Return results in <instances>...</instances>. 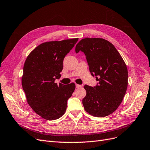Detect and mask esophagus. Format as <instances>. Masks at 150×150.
Returning a JSON list of instances; mask_svg holds the SVG:
<instances>
[{
    "instance_id": "obj_1",
    "label": "esophagus",
    "mask_w": 150,
    "mask_h": 150,
    "mask_svg": "<svg viewBox=\"0 0 150 150\" xmlns=\"http://www.w3.org/2000/svg\"><path fill=\"white\" fill-rule=\"evenodd\" d=\"M75 86H76V88H80V87L81 86V85H78V84H76Z\"/></svg>"
}]
</instances>
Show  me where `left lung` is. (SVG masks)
Instances as JSON below:
<instances>
[{
    "mask_svg": "<svg viewBox=\"0 0 150 150\" xmlns=\"http://www.w3.org/2000/svg\"><path fill=\"white\" fill-rule=\"evenodd\" d=\"M86 55L90 71L99 81L96 86L85 85L86 95L82 100L85 110L95 117H106L118 108L128 85V70L120 54L112 43L103 38L82 39L75 52Z\"/></svg>",
    "mask_w": 150,
    "mask_h": 150,
    "instance_id": "left-lung-1",
    "label": "left lung"
}]
</instances>
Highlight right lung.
I'll use <instances>...</instances> for the list:
<instances>
[{
	"mask_svg": "<svg viewBox=\"0 0 150 150\" xmlns=\"http://www.w3.org/2000/svg\"><path fill=\"white\" fill-rule=\"evenodd\" d=\"M79 38L41 44L30 52L23 67L21 84L28 103L42 118L55 120L64 114L67 100L75 89L69 85L55 83L60 77L65 55Z\"/></svg>",
	"mask_w": 150,
	"mask_h": 150,
	"instance_id": "right-lung-1",
	"label": "right lung"
}]
</instances>
